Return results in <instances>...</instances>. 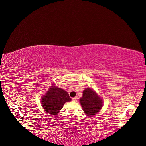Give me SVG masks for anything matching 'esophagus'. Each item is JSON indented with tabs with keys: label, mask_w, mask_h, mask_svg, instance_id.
Listing matches in <instances>:
<instances>
[{
	"label": "esophagus",
	"mask_w": 146,
	"mask_h": 146,
	"mask_svg": "<svg viewBox=\"0 0 146 146\" xmlns=\"http://www.w3.org/2000/svg\"><path fill=\"white\" fill-rule=\"evenodd\" d=\"M72 100L73 102H76V98H72Z\"/></svg>",
	"instance_id": "34e87169"
}]
</instances>
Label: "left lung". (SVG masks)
Wrapping results in <instances>:
<instances>
[{"label":"left lung","mask_w":146,"mask_h":146,"mask_svg":"<svg viewBox=\"0 0 146 146\" xmlns=\"http://www.w3.org/2000/svg\"><path fill=\"white\" fill-rule=\"evenodd\" d=\"M80 102L83 110L88 116L95 115L102 107V100L91 88H86L83 91Z\"/></svg>","instance_id":"obj_1"}]
</instances>
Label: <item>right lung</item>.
I'll return each instance as SVG.
<instances>
[{"label": "right lung", "mask_w": 146, "mask_h": 146, "mask_svg": "<svg viewBox=\"0 0 146 146\" xmlns=\"http://www.w3.org/2000/svg\"><path fill=\"white\" fill-rule=\"evenodd\" d=\"M52 85L46 94L42 97L41 104L47 113L56 115L62 109L64 103L70 101L71 99L66 91Z\"/></svg>", "instance_id": "right-lung-1"}]
</instances>
